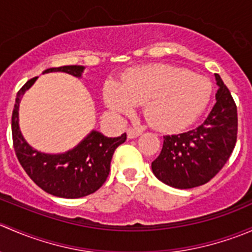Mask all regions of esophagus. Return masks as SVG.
I'll return each mask as SVG.
<instances>
[{
	"mask_svg": "<svg viewBox=\"0 0 252 252\" xmlns=\"http://www.w3.org/2000/svg\"><path fill=\"white\" fill-rule=\"evenodd\" d=\"M139 135H141V130H139V129H128V131H126L128 139H135Z\"/></svg>",
	"mask_w": 252,
	"mask_h": 252,
	"instance_id": "1",
	"label": "esophagus"
}]
</instances>
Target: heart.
Returning a JSON list of instances; mask_svg holds the SVG:
<instances>
[{"label": "heart", "instance_id": "b5f03b06", "mask_svg": "<svg viewBox=\"0 0 252 252\" xmlns=\"http://www.w3.org/2000/svg\"><path fill=\"white\" fill-rule=\"evenodd\" d=\"M211 96L212 84L207 78L163 63L131 69L121 83L110 81L103 89V101L114 114H126L144 102L147 121L166 131L194 123Z\"/></svg>", "mask_w": 252, "mask_h": 252}]
</instances>
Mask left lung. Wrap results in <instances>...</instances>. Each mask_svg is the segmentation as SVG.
I'll return each mask as SVG.
<instances>
[{"label": "left lung", "mask_w": 252, "mask_h": 252, "mask_svg": "<svg viewBox=\"0 0 252 252\" xmlns=\"http://www.w3.org/2000/svg\"><path fill=\"white\" fill-rule=\"evenodd\" d=\"M216 105L192 130L163 136L159 156L151 163L158 180L177 189L210 182L229 159L236 142L238 113L229 90L218 74Z\"/></svg>", "instance_id": "obj_1"}]
</instances>
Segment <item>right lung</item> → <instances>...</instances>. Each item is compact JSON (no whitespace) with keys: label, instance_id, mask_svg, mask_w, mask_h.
<instances>
[{"label":"right lung","instance_id":"add662e5","mask_svg":"<svg viewBox=\"0 0 252 252\" xmlns=\"http://www.w3.org/2000/svg\"><path fill=\"white\" fill-rule=\"evenodd\" d=\"M84 70V65H63L48 68L42 74L63 72L81 78ZM37 78L30 79L24 84L18 91L14 103L12 135L18 161L32 182L53 196L78 199L93 194L107 179L114 150L126 141V134L107 138L100 131L91 130L77 146L62 154H46L34 149L20 130L19 105L23 95L34 85Z\"/></svg>","mask_w":252,"mask_h":252}]
</instances>
